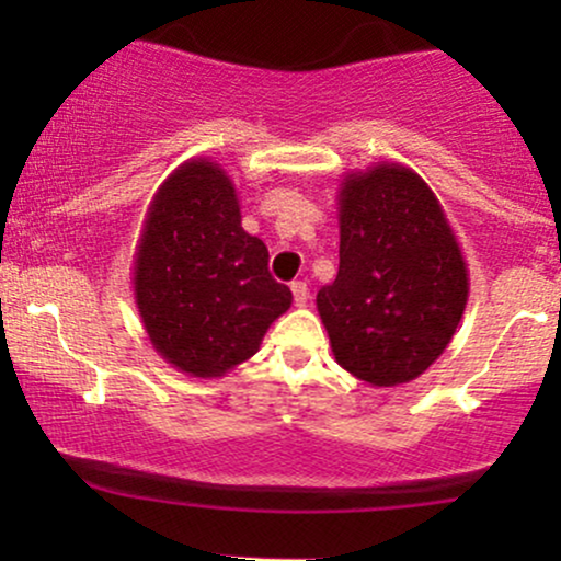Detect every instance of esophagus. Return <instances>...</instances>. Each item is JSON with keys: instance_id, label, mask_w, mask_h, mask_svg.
Instances as JSON below:
<instances>
[{"instance_id": "1", "label": "esophagus", "mask_w": 561, "mask_h": 561, "mask_svg": "<svg viewBox=\"0 0 561 561\" xmlns=\"http://www.w3.org/2000/svg\"><path fill=\"white\" fill-rule=\"evenodd\" d=\"M289 289H293L295 306H306V302H308V285H306V282H293Z\"/></svg>"}]
</instances>
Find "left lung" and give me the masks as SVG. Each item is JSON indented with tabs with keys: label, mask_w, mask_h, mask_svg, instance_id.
Returning <instances> with one entry per match:
<instances>
[{
	"label": "left lung",
	"mask_w": 561,
	"mask_h": 561,
	"mask_svg": "<svg viewBox=\"0 0 561 561\" xmlns=\"http://www.w3.org/2000/svg\"><path fill=\"white\" fill-rule=\"evenodd\" d=\"M340 268L317 308L334 362L371 388L411 382L454 340L469 272L440 199L409 165L347 171L337 192Z\"/></svg>",
	"instance_id": "1"
}]
</instances>
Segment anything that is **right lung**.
<instances>
[{"label": "right lung", "mask_w": 561, "mask_h": 561, "mask_svg": "<svg viewBox=\"0 0 561 561\" xmlns=\"http://www.w3.org/2000/svg\"><path fill=\"white\" fill-rule=\"evenodd\" d=\"M134 300L165 364L216 379L248 362L293 302L268 250L242 229L229 173L192 158L158 186L134 253Z\"/></svg>", "instance_id": "add662e5"}]
</instances>
